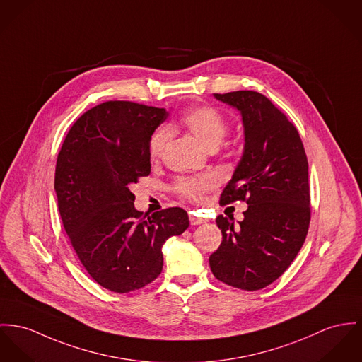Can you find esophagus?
<instances>
[{"instance_id":"34e87169","label":"esophagus","mask_w":362,"mask_h":362,"mask_svg":"<svg viewBox=\"0 0 362 362\" xmlns=\"http://www.w3.org/2000/svg\"><path fill=\"white\" fill-rule=\"evenodd\" d=\"M190 223L193 224V226H197V224H202V223H206L205 219H202V218H199L195 212H190Z\"/></svg>"}]
</instances>
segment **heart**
<instances>
[{"mask_svg": "<svg viewBox=\"0 0 362 362\" xmlns=\"http://www.w3.org/2000/svg\"><path fill=\"white\" fill-rule=\"evenodd\" d=\"M183 124L206 148H216L227 132V122L221 112L211 106H198L183 115ZM170 138L168 127L160 128L150 140V156L158 160ZM218 179L212 175L197 177H183L177 182L176 189L180 194L193 201H202L205 194L216 187Z\"/></svg>", "mask_w": 362, "mask_h": 362, "instance_id": "obj_1", "label": "heart"}]
</instances>
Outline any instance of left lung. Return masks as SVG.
Segmentation results:
<instances>
[{
  "mask_svg": "<svg viewBox=\"0 0 362 362\" xmlns=\"http://www.w3.org/2000/svg\"><path fill=\"white\" fill-rule=\"evenodd\" d=\"M240 112L244 150L221 202L247 199L244 219L216 218L222 244L209 256L214 276L234 288L262 289L282 276L306 240L308 164L298 129L262 93H215Z\"/></svg>",
  "mask_w": 362,
  "mask_h": 362,
  "instance_id": "8db88e82",
  "label": "left lung"
}]
</instances>
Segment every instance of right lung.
Wrapping results in <instances>:
<instances>
[{
    "label": "right lung",
    "mask_w": 362,
    "mask_h": 362,
    "mask_svg": "<svg viewBox=\"0 0 362 362\" xmlns=\"http://www.w3.org/2000/svg\"><path fill=\"white\" fill-rule=\"evenodd\" d=\"M169 112L114 100L83 112L57 156L55 192L64 230L85 270L127 293L161 274L163 245L189 227L187 212L143 216L131 186L150 173V140Z\"/></svg>",
    "instance_id": "add662e5"
}]
</instances>
